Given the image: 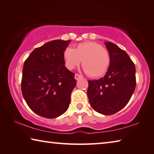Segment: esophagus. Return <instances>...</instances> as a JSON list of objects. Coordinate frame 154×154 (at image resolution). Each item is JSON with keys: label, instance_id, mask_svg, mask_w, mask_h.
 <instances>
[{"label": "esophagus", "instance_id": "esophagus-1", "mask_svg": "<svg viewBox=\"0 0 154 154\" xmlns=\"http://www.w3.org/2000/svg\"><path fill=\"white\" fill-rule=\"evenodd\" d=\"M82 75H80L79 74H75V79L76 80H79V79H82Z\"/></svg>", "mask_w": 154, "mask_h": 154}]
</instances>
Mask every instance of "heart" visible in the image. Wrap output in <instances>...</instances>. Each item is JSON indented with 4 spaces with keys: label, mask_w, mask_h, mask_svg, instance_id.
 I'll list each match as a JSON object with an SVG mask.
<instances>
[{
    "label": "heart",
    "mask_w": 154,
    "mask_h": 154,
    "mask_svg": "<svg viewBox=\"0 0 154 154\" xmlns=\"http://www.w3.org/2000/svg\"><path fill=\"white\" fill-rule=\"evenodd\" d=\"M65 66L71 70L82 60V67L91 77H99L107 71L111 62L109 52L103 46L94 42L77 44L74 49L66 48L63 53Z\"/></svg>",
    "instance_id": "heart-1"
}]
</instances>
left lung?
<instances>
[{
  "mask_svg": "<svg viewBox=\"0 0 154 154\" xmlns=\"http://www.w3.org/2000/svg\"><path fill=\"white\" fill-rule=\"evenodd\" d=\"M105 44L110 65L103 77L88 80L87 94L94 110L108 116L120 111L129 102L136 87V69L126 51L111 42Z\"/></svg>",
  "mask_w": 154,
  "mask_h": 154,
  "instance_id": "obj_1",
  "label": "left lung"
}]
</instances>
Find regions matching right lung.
Returning <instances> with one entry per match:
<instances>
[{"instance_id":"obj_1","label":"right lung","mask_w":154,"mask_h":154,"mask_svg":"<svg viewBox=\"0 0 154 154\" xmlns=\"http://www.w3.org/2000/svg\"><path fill=\"white\" fill-rule=\"evenodd\" d=\"M71 40H54L34 49L26 60L21 83L22 95L33 112L56 118L69 108L76 85L75 74L66 69L63 53Z\"/></svg>"}]
</instances>
